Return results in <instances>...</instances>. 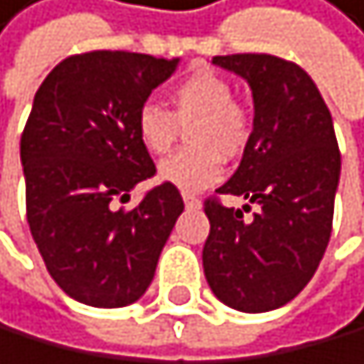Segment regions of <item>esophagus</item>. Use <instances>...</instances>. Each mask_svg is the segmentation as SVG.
<instances>
[{
  "instance_id": "obj_1",
  "label": "esophagus",
  "mask_w": 364,
  "mask_h": 364,
  "mask_svg": "<svg viewBox=\"0 0 364 364\" xmlns=\"http://www.w3.org/2000/svg\"><path fill=\"white\" fill-rule=\"evenodd\" d=\"M183 202H186L188 209H200V206H202V200L197 195H193V193H183Z\"/></svg>"
}]
</instances>
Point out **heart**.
<instances>
[{
	"label": "heart",
	"mask_w": 364,
	"mask_h": 364,
	"mask_svg": "<svg viewBox=\"0 0 364 364\" xmlns=\"http://www.w3.org/2000/svg\"><path fill=\"white\" fill-rule=\"evenodd\" d=\"M193 149L162 160L158 178L183 193H197L223 176V158H239L251 141V118L235 102V87L213 71H195L171 90V113L146 102L134 116L139 144L151 155H164L188 127Z\"/></svg>",
	"instance_id": "heart-1"
}]
</instances>
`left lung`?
<instances>
[{
	"label": "left lung",
	"instance_id": "1",
	"mask_svg": "<svg viewBox=\"0 0 364 364\" xmlns=\"http://www.w3.org/2000/svg\"><path fill=\"white\" fill-rule=\"evenodd\" d=\"M253 95V132L237 171L215 193L244 197L261 211L206 200L211 223L202 262L209 288L244 314L295 299L328 248L341 174L330 109L302 67L274 55H215ZM250 207L244 204V210Z\"/></svg>",
	"mask_w": 364,
	"mask_h": 364
}]
</instances>
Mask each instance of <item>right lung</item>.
Instances as JSON below:
<instances>
[{"label": "right lung", "instance_id": "1", "mask_svg": "<svg viewBox=\"0 0 364 364\" xmlns=\"http://www.w3.org/2000/svg\"><path fill=\"white\" fill-rule=\"evenodd\" d=\"M176 67L178 58L92 50L62 60L34 95L20 139L27 223L46 269L81 304L136 302L183 213L167 183L132 211L111 206L155 174L134 116Z\"/></svg>", "mask_w": 364, "mask_h": 364}]
</instances>
